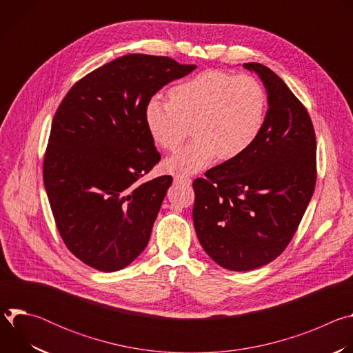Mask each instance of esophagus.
<instances>
[{
	"instance_id": "esophagus-1",
	"label": "esophagus",
	"mask_w": 353,
	"mask_h": 353,
	"mask_svg": "<svg viewBox=\"0 0 353 353\" xmlns=\"http://www.w3.org/2000/svg\"><path fill=\"white\" fill-rule=\"evenodd\" d=\"M174 183L190 185L191 184V179L187 177V176H174Z\"/></svg>"
}]
</instances>
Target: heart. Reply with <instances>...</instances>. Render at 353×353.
Here are the masks:
<instances>
[{
  "label": "heart",
  "instance_id": "obj_1",
  "mask_svg": "<svg viewBox=\"0 0 353 353\" xmlns=\"http://www.w3.org/2000/svg\"><path fill=\"white\" fill-rule=\"evenodd\" d=\"M170 100L152 96L145 106V124L166 150H176L192 130L194 139L165 162L172 173H195L216 157L243 155L259 138L267 112L263 85L251 75L208 70L169 92Z\"/></svg>",
  "mask_w": 353,
  "mask_h": 353
}]
</instances>
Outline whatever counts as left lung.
<instances>
[{
    "label": "left lung",
    "instance_id": "obj_1",
    "mask_svg": "<svg viewBox=\"0 0 353 353\" xmlns=\"http://www.w3.org/2000/svg\"><path fill=\"white\" fill-rule=\"evenodd\" d=\"M243 67L259 74L267 89L270 109L263 130L243 155L192 183L198 240L230 271L256 270L282 254L317 179L316 132L306 108L268 67Z\"/></svg>",
    "mask_w": 353,
    "mask_h": 353
}]
</instances>
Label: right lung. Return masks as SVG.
Returning a JSON list of instances; mask_svg holds the SVG:
<instances>
[{"mask_svg": "<svg viewBox=\"0 0 353 353\" xmlns=\"http://www.w3.org/2000/svg\"><path fill=\"white\" fill-rule=\"evenodd\" d=\"M195 68L169 57L127 54L79 79L60 103L43 180L63 241L86 265L119 271L146 247L173 179L142 180L161 161L145 106Z\"/></svg>", "mask_w": 353, "mask_h": 353, "instance_id": "add662e5", "label": "right lung"}]
</instances>
